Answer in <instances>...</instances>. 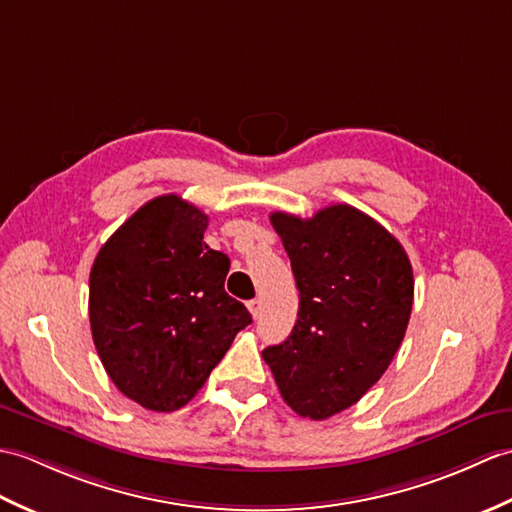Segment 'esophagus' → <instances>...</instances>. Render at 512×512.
<instances>
[{
	"instance_id": "obj_1",
	"label": "esophagus",
	"mask_w": 512,
	"mask_h": 512,
	"mask_svg": "<svg viewBox=\"0 0 512 512\" xmlns=\"http://www.w3.org/2000/svg\"><path fill=\"white\" fill-rule=\"evenodd\" d=\"M248 312L253 314V318H257V316H259V312H261V301H259V299L248 301Z\"/></svg>"
}]
</instances>
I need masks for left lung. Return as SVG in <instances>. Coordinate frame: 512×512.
Segmentation results:
<instances>
[{
	"label": "left lung",
	"mask_w": 512,
	"mask_h": 512,
	"mask_svg": "<svg viewBox=\"0 0 512 512\" xmlns=\"http://www.w3.org/2000/svg\"><path fill=\"white\" fill-rule=\"evenodd\" d=\"M299 288V318L264 349L285 403L323 421L360 401L384 375L406 336L414 277L403 246L351 205L312 218L275 211Z\"/></svg>",
	"instance_id": "1"
}]
</instances>
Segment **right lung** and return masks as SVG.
Instances as JSON below:
<instances>
[{
	"instance_id": "add662e5",
	"label": "right lung",
	"mask_w": 512,
	"mask_h": 512,
	"mask_svg": "<svg viewBox=\"0 0 512 512\" xmlns=\"http://www.w3.org/2000/svg\"><path fill=\"white\" fill-rule=\"evenodd\" d=\"M207 224L181 196L152 198L104 242L89 275L91 334L106 373L154 412L194 399L253 323L224 292L231 261L202 242Z\"/></svg>"
}]
</instances>
